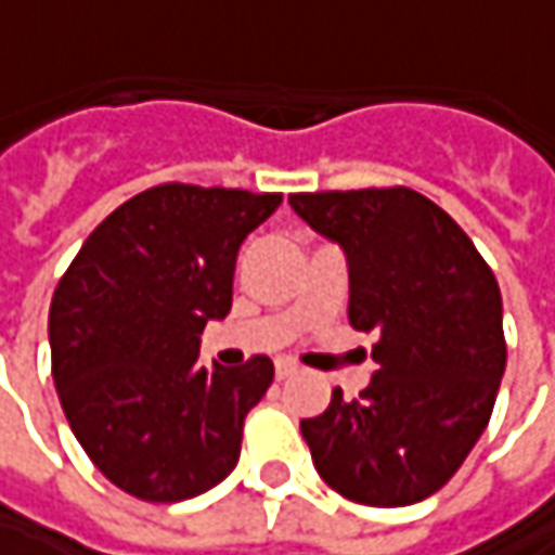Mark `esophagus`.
<instances>
[{"mask_svg": "<svg viewBox=\"0 0 555 555\" xmlns=\"http://www.w3.org/2000/svg\"><path fill=\"white\" fill-rule=\"evenodd\" d=\"M295 373H298V366H295L292 360H276V378H279V382L292 378Z\"/></svg>", "mask_w": 555, "mask_h": 555, "instance_id": "obj_1", "label": "esophagus"}]
</instances>
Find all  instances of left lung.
Instances as JSON below:
<instances>
[{"instance_id":"left-lung-1","label":"left lung","mask_w":555,"mask_h":555,"mask_svg":"<svg viewBox=\"0 0 555 555\" xmlns=\"http://www.w3.org/2000/svg\"><path fill=\"white\" fill-rule=\"evenodd\" d=\"M288 205L345 248L350 325L378 332L360 398L335 388L301 422L313 466L353 503H420L491 420L506 370L500 285L456 220L406 185L298 192Z\"/></svg>"}]
</instances>
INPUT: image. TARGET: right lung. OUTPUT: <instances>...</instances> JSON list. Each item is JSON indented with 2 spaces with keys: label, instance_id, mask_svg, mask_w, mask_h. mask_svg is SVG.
Segmentation results:
<instances>
[{
  "label": "right lung",
  "instance_id": "1",
  "mask_svg": "<svg viewBox=\"0 0 555 555\" xmlns=\"http://www.w3.org/2000/svg\"><path fill=\"white\" fill-rule=\"evenodd\" d=\"M279 205V192L164 182L108 214L61 276L52 378L70 431L120 491L180 503L235 469L273 360L205 370L198 350L230 313L242 242Z\"/></svg>",
  "mask_w": 555,
  "mask_h": 555
}]
</instances>
